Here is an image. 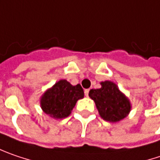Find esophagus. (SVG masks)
<instances>
[{
  "label": "esophagus",
  "instance_id": "esophagus-1",
  "mask_svg": "<svg viewBox=\"0 0 160 160\" xmlns=\"http://www.w3.org/2000/svg\"><path fill=\"white\" fill-rule=\"evenodd\" d=\"M89 89H87L84 90V93H85V96H86V97H88V96H89Z\"/></svg>",
  "mask_w": 160,
  "mask_h": 160
}]
</instances>
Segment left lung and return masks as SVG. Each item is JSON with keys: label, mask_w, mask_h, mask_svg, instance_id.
<instances>
[{"label": "left lung", "mask_w": 160, "mask_h": 160, "mask_svg": "<svg viewBox=\"0 0 160 160\" xmlns=\"http://www.w3.org/2000/svg\"><path fill=\"white\" fill-rule=\"evenodd\" d=\"M101 88L90 89L89 96L95 101L99 115L109 122L124 118L130 111L129 100L112 81L101 82Z\"/></svg>", "instance_id": "1"}]
</instances>
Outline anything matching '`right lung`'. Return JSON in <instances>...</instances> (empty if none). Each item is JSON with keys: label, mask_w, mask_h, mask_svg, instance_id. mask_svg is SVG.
<instances>
[{"label": "right lung", "mask_w": 160, "mask_h": 160, "mask_svg": "<svg viewBox=\"0 0 160 160\" xmlns=\"http://www.w3.org/2000/svg\"><path fill=\"white\" fill-rule=\"evenodd\" d=\"M84 97V91L80 84L72 86L67 80L58 81L48 89L41 99L43 111L54 118H63L71 114L77 100Z\"/></svg>", "instance_id": "obj_1"}]
</instances>
